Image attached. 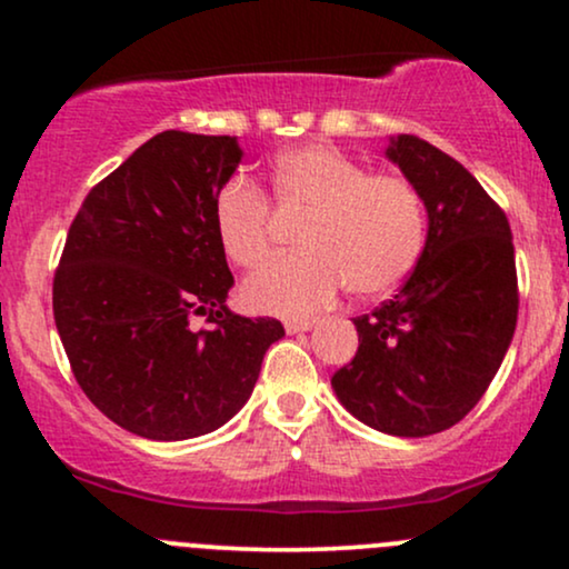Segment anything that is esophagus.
I'll return each mask as SVG.
<instances>
[{
  "instance_id": "esophagus-1",
  "label": "esophagus",
  "mask_w": 569,
  "mask_h": 569,
  "mask_svg": "<svg viewBox=\"0 0 569 569\" xmlns=\"http://www.w3.org/2000/svg\"><path fill=\"white\" fill-rule=\"evenodd\" d=\"M316 321H310V318H299V321H286V331L289 335H302V331H310Z\"/></svg>"
}]
</instances>
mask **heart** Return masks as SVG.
Here are the masks:
<instances>
[{"mask_svg":"<svg viewBox=\"0 0 569 569\" xmlns=\"http://www.w3.org/2000/svg\"><path fill=\"white\" fill-rule=\"evenodd\" d=\"M270 194L280 213L302 217V251L264 264L240 297L253 312L305 318L337 299L385 297L415 270L426 246V206L409 179L367 173L335 147L310 143L272 162ZM213 230L232 264L251 270L272 246V211L264 192L234 179L213 202Z\"/></svg>","mask_w":569,"mask_h":569,"instance_id":"obj_1","label":"heart"}]
</instances>
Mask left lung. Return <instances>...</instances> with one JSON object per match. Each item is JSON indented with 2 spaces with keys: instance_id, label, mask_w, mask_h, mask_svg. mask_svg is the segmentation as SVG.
<instances>
[{
  "instance_id": "left-lung-1",
  "label": "left lung",
  "mask_w": 569,
  "mask_h": 569,
  "mask_svg": "<svg viewBox=\"0 0 569 569\" xmlns=\"http://www.w3.org/2000/svg\"><path fill=\"white\" fill-rule=\"evenodd\" d=\"M385 158L420 192L426 248L393 299L352 318L358 352L331 388L363 426L420 439L460 422L498 375L519 312L513 240L498 202L433 143L396 136Z\"/></svg>"
}]
</instances>
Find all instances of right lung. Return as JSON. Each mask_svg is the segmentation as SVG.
Returning <instances> with one entry per match:
<instances>
[{
    "instance_id": "1",
    "label": "right lung",
    "mask_w": 569,
    "mask_h": 569,
    "mask_svg": "<svg viewBox=\"0 0 569 569\" xmlns=\"http://www.w3.org/2000/svg\"><path fill=\"white\" fill-rule=\"evenodd\" d=\"M240 158L234 136L162 130L90 189L69 227L56 329L84 396L141 439L184 441L232 420L286 335L227 307L234 280L213 202Z\"/></svg>"
}]
</instances>
